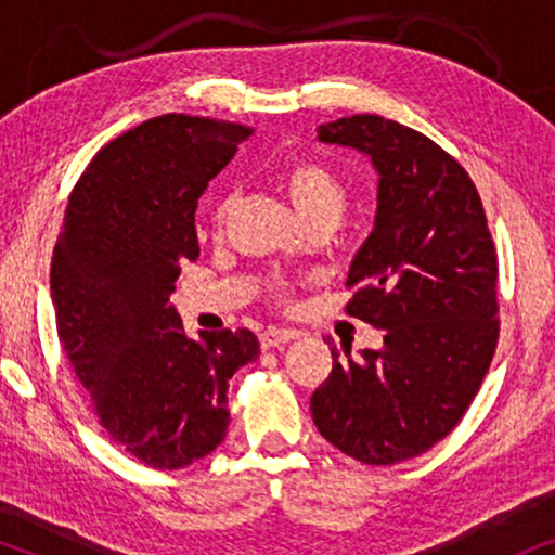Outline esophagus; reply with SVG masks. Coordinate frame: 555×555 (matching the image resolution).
<instances>
[{
  "mask_svg": "<svg viewBox=\"0 0 555 555\" xmlns=\"http://www.w3.org/2000/svg\"><path fill=\"white\" fill-rule=\"evenodd\" d=\"M298 333L295 331H285V328H268L260 333V346L262 348H272V346H283L287 340H293Z\"/></svg>",
  "mask_w": 555,
  "mask_h": 555,
  "instance_id": "34e87169",
  "label": "esophagus"
}]
</instances>
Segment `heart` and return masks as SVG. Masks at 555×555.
Segmentation results:
<instances>
[{
  "label": "heart",
  "mask_w": 555,
  "mask_h": 555,
  "mask_svg": "<svg viewBox=\"0 0 555 555\" xmlns=\"http://www.w3.org/2000/svg\"><path fill=\"white\" fill-rule=\"evenodd\" d=\"M278 184L293 202L302 219L340 217L346 209V184L328 164L310 156H298L287 162L278 173ZM224 204L217 207V222H222Z\"/></svg>",
  "instance_id": "heart-1"
}]
</instances>
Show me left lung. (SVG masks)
<instances>
[{
  "label": "left lung",
  "mask_w": 555,
  "mask_h": 555,
  "mask_svg": "<svg viewBox=\"0 0 555 555\" xmlns=\"http://www.w3.org/2000/svg\"><path fill=\"white\" fill-rule=\"evenodd\" d=\"M378 171L374 230L356 253L346 313L384 331L378 351L331 346L310 412L363 465L427 452L473 404L498 346V255L469 173L427 135L382 116L318 126Z\"/></svg>",
  "instance_id": "1"
}]
</instances>
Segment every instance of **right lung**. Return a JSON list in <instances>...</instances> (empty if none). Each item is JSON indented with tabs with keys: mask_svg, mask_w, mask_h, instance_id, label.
Listing matches in <instances>:
<instances>
[{
	"mask_svg": "<svg viewBox=\"0 0 555 555\" xmlns=\"http://www.w3.org/2000/svg\"><path fill=\"white\" fill-rule=\"evenodd\" d=\"M253 128L166 113L98 151L67 199L50 268L57 336L120 450L179 469L227 437V386L257 359L253 331L186 338L169 302L199 257L194 211Z\"/></svg>",
	"mask_w": 555,
	"mask_h": 555,
	"instance_id": "obj_1",
	"label": "right lung"
}]
</instances>
